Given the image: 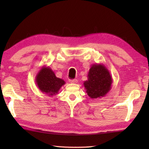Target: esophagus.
<instances>
[{"mask_svg":"<svg viewBox=\"0 0 149 149\" xmlns=\"http://www.w3.org/2000/svg\"><path fill=\"white\" fill-rule=\"evenodd\" d=\"M69 82L71 83V84H76V83H77V80L76 79H69Z\"/></svg>","mask_w":149,"mask_h":149,"instance_id":"34e87169","label":"esophagus"}]
</instances>
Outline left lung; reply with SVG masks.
I'll use <instances>...</instances> for the list:
<instances>
[{
	"label": "left lung",
	"mask_w": 149,
	"mask_h": 149,
	"mask_svg": "<svg viewBox=\"0 0 149 149\" xmlns=\"http://www.w3.org/2000/svg\"><path fill=\"white\" fill-rule=\"evenodd\" d=\"M112 82L109 70L104 64L96 63L91 66L84 85L89 97L97 99L104 97L110 91Z\"/></svg>",
	"instance_id": "8db88e82"
}]
</instances>
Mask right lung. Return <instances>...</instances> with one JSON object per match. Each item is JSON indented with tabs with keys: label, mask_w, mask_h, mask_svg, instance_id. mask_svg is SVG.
Here are the masks:
<instances>
[{
	"label": "right lung",
	"mask_w": 149,
	"mask_h": 149,
	"mask_svg": "<svg viewBox=\"0 0 149 149\" xmlns=\"http://www.w3.org/2000/svg\"><path fill=\"white\" fill-rule=\"evenodd\" d=\"M35 82L39 89L47 95L52 96L58 93L65 82L57 77L49 66L43 65L35 77Z\"/></svg>",
	"instance_id": "right-lung-1"
}]
</instances>
